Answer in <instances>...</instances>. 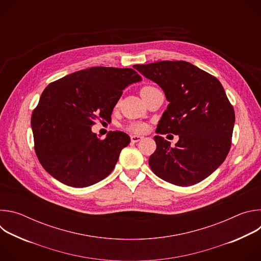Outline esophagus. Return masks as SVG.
Returning <instances> with one entry per match:
<instances>
[{
  "label": "esophagus",
  "instance_id": "esophagus-1",
  "mask_svg": "<svg viewBox=\"0 0 261 261\" xmlns=\"http://www.w3.org/2000/svg\"><path fill=\"white\" fill-rule=\"evenodd\" d=\"M142 139V136H139V135H131V142L135 143V142H138L139 140Z\"/></svg>",
  "mask_w": 261,
  "mask_h": 261
}]
</instances>
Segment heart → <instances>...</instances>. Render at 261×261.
I'll return each mask as SVG.
<instances>
[{"label": "heart", "instance_id": "b5f03b06", "mask_svg": "<svg viewBox=\"0 0 261 261\" xmlns=\"http://www.w3.org/2000/svg\"><path fill=\"white\" fill-rule=\"evenodd\" d=\"M153 90H156V88L151 87V86H145L140 90V95L143 93H146V92H151ZM146 128H147V126L141 122H133L127 126V130L134 132V133H142L146 130Z\"/></svg>", "mask_w": 261, "mask_h": 261}]
</instances>
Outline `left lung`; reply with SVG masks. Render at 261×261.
<instances>
[{
    "label": "left lung",
    "instance_id": "1",
    "mask_svg": "<svg viewBox=\"0 0 261 261\" xmlns=\"http://www.w3.org/2000/svg\"><path fill=\"white\" fill-rule=\"evenodd\" d=\"M133 67L158 84L169 102L156 133L179 137L175 146L160 135L154 137L157 147L148 159L151 169L181 187L201 181L223 163L231 146L236 116L221 83L185 61Z\"/></svg>",
    "mask_w": 261,
    "mask_h": 261
}]
</instances>
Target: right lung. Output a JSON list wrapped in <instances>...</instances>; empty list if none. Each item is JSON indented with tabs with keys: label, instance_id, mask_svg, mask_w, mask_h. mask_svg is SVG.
I'll use <instances>...</instances> for the list:
<instances>
[{
	"label": "right lung",
	"instance_id": "right-lung-1",
	"mask_svg": "<svg viewBox=\"0 0 261 261\" xmlns=\"http://www.w3.org/2000/svg\"><path fill=\"white\" fill-rule=\"evenodd\" d=\"M140 81L131 68L92 67L49 84L31 118L35 152L43 168L74 188L105 178L130 137L110 131L100 139L92 126L96 120L110 122L123 90Z\"/></svg>",
	"mask_w": 261,
	"mask_h": 261
}]
</instances>
